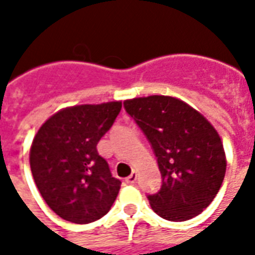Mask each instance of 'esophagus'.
<instances>
[{
	"mask_svg": "<svg viewBox=\"0 0 255 255\" xmlns=\"http://www.w3.org/2000/svg\"><path fill=\"white\" fill-rule=\"evenodd\" d=\"M126 182H127L128 184H133V183L136 182V173H135V172H132V173H131V175H129L127 179H126Z\"/></svg>",
	"mask_w": 255,
	"mask_h": 255,
	"instance_id": "obj_1",
	"label": "esophagus"
}]
</instances>
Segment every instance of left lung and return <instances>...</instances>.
<instances>
[{
	"label": "left lung",
	"mask_w": 255,
	"mask_h": 255,
	"mask_svg": "<svg viewBox=\"0 0 255 255\" xmlns=\"http://www.w3.org/2000/svg\"><path fill=\"white\" fill-rule=\"evenodd\" d=\"M157 157L162 184L149 195L162 219L186 221L203 212L217 195L225 176L224 147L219 133L186 102L150 95L124 101Z\"/></svg>",
	"instance_id": "1"
}]
</instances>
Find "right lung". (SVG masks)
Here are the masks:
<instances>
[{
    "label": "right lung",
    "instance_id": "obj_1",
    "mask_svg": "<svg viewBox=\"0 0 255 255\" xmlns=\"http://www.w3.org/2000/svg\"><path fill=\"white\" fill-rule=\"evenodd\" d=\"M120 111V101L67 108L46 120L32 140L30 165L36 187L61 219L89 224L115 202L122 182L112 176L97 144Z\"/></svg>",
    "mask_w": 255,
    "mask_h": 255
}]
</instances>
